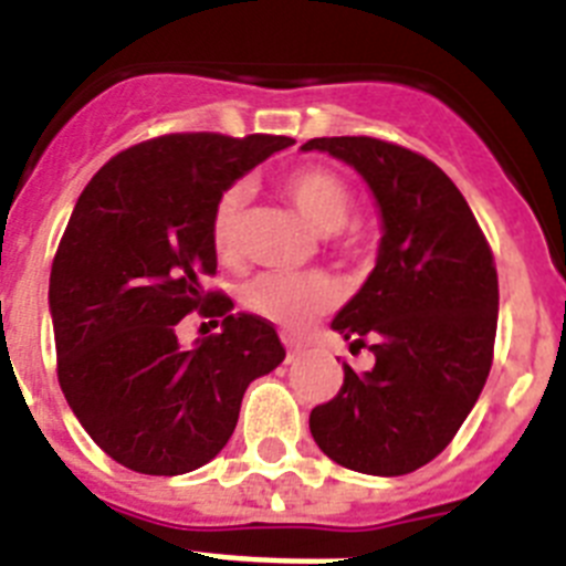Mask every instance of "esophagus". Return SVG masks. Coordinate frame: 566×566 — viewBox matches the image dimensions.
Masks as SVG:
<instances>
[{
	"label": "esophagus",
	"mask_w": 566,
	"mask_h": 566,
	"mask_svg": "<svg viewBox=\"0 0 566 566\" xmlns=\"http://www.w3.org/2000/svg\"><path fill=\"white\" fill-rule=\"evenodd\" d=\"M286 348H289V359L300 357V354L306 352V345H303V343H294V339H286Z\"/></svg>",
	"instance_id": "esophagus-1"
}]
</instances>
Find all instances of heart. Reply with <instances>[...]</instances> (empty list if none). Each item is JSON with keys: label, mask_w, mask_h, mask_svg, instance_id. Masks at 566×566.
Masks as SVG:
<instances>
[{"label": "heart", "mask_w": 566, "mask_h": 566, "mask_svg": "<svg viewBox=\"0 0 566 566\" xmlns=\"http://www.w3.org/2000/svg\"><path fill=\"white\" fill-rule=\"evenodd\" d=\"M280 192L300 209V214L317 232H326V240L348 258H357L365 249L363 223L352 221L354 189L343 175L326 167H303L280 178ZM249 189L232 184L218 195L209 221L212 247L221 260H234L243 247V227H247ZM337 300L332 280L319 272L280 274L263 272L243 286V306L274 326L300 332L314 317L326 314Z\"/></svg>", "instance_id": "obj_1"}]
</instances>
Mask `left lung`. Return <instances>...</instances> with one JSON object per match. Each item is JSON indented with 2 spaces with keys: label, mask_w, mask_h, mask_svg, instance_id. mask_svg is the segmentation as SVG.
<instances>
[{
  "label": "left lung",
  "mask_w": 566,
  "mask_h": 566,
  "mask_svg": "<svg viewBox=\"0 0 566 566\" xmlns=\"http://www.w3.org/2000/svg\"><path fill=\"white\" fill-rule=\"evenodd\" d=\"M363 175L382 212L371 277L334 317L352 352L377 363L308 417L337 464L405 476L451 444L476 405L496 343L499 277L482 227L457 184L424 155L368 135L312 138Z\"/></svg>",
  "instance_id": "left-lung-1"
}]
</instances>
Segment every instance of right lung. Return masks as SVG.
<instances>
[{"mask_svg": "<svg viewBox=\"0 0 566 566\" xmlns=\"http://www.w3.org/2000/svg\"><path fill=\"white\" fill-rule=\"evenodd\" d=\"M294 144L286 135L169 133L109 158L78 195L50 269L62 394L90 439L124 468L178 476L221 453L249 382L286 348L269 319L207 292L218 269V195ZM217 325L195 349L177 323Z\"/></svg>", "mask_w": 566, "mask_h": 566, "instance_id": "1", "label": "right lung"}]
</instances>
